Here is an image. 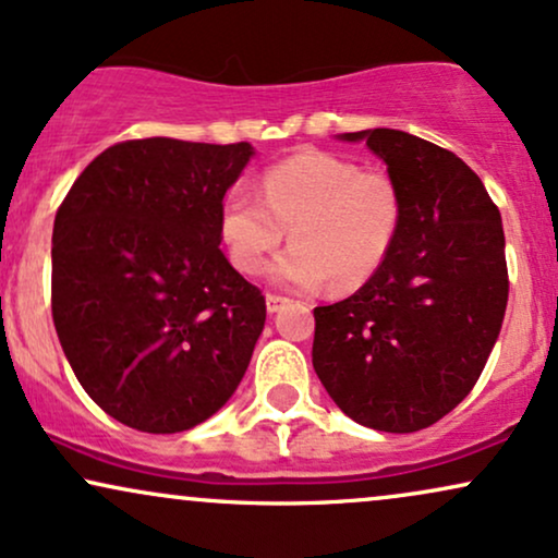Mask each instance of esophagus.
Returning a JSON list of instances; mask_svg holds the SVG:
<instances>
[{
  "label": "esophagus",
  "instance_id": "esophagus-1",
  "mask_svg": "<svg viewBox=\"0 0 558 558\" xmlns=\"http://www.w3.org/2000/svg\"><path fill=\"white\" fill-rule=\"evenodd\" d=\"M287 302H290V300L281 298V294H274V292L266 294V307H268V313H279L281 307L287 305Z\"/></svg>",
  "mask_w": 558,
  "mask_h": 558
}]
</instances>
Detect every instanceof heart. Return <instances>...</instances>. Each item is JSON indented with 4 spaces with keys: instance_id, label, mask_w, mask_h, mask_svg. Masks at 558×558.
<instances>
[{
    "instance_id": "1",
    "label": "heart",
    "mask_w": 558,
    "mask_h": 558,
    "mask_svg": "<svg viewBox=\"0 0 558 558\" xmlns=\"http://www.w3.org/2000/svg\"><path fill=\"white\" fill-rule=\"evenodd\" d=\"M403 225V194L385 170L323 149L274 162L260 198L245 183L219 204V235L232 266L256 277L290 230L292 247L274 260L271 279L290 290L323 281L352 292L380 271Z\"/></svg>"
}]
</instances>
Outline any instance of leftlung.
Here are the masks:
<instances>
[{
	"mask_svg": "<svg viewBox=\"0 0 558 558\" xmlns=\"http://www.w3.org/2000/svg\"><path fill=\"white\" fill-rule=\"evenodd\" d=\"M341 140H367L388 165L403 225L367 284L313 311V367L349 418L405 435L450 414L484 373L510 294L505 230L450 149L396 129Z\"/></svg>",
	"mask_w": 558,
	"mask_h": 558,
	"instance_id": "left-lung-1",
	"label": "left lung"
}]
</instances>
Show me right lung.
Instances as JSON below:
<instances>
[{"label": "right lung", "mask_w": 558, "mask_h": 558, "mask_svg": "<svg viewBox=\"0 0 558 558\" xmlns=\"http://www.w3.org/2000/svg\"><path fill=\"white\" fill-rule=\"evenodd\" d=\"M251 157L247 142H119L61 202L53 326L85 393L116 422L191 429L243 380L266 300L219 251V204Z\"/></svg>", "instance_id": "obj_1"}]
</instances>
